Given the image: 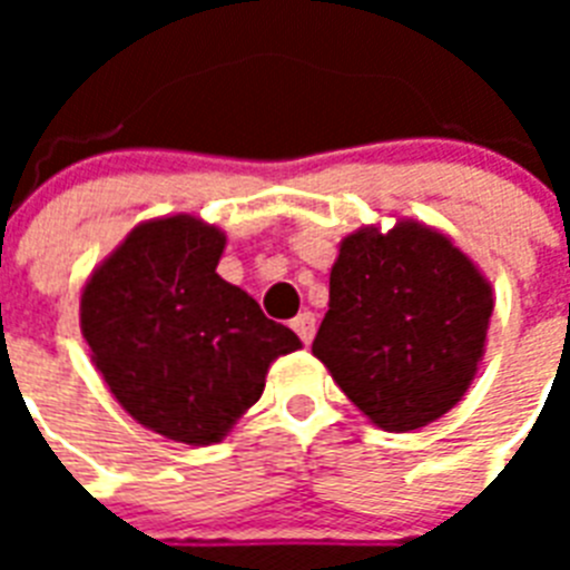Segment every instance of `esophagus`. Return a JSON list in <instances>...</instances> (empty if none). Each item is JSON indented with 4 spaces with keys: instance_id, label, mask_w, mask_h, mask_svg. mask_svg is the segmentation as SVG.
Masks as SVG:
<instances>
[{
    "instance_id": "obj_1",
    "label": "esophagus",
    "mask_w": 570,
    "mask_h": 570,
    "mask_svg": "<svg viewBox=\"0 0 570 570\" xmlns=\"http://www.w3.org/2000/svg\"><path fill=\"white\" fill-rule=\"evenodd\" d=\"M293 331L298 334V337H302L304 346H307V343L313 340V334H316V316H313L311 311L298 313V316L293 320Z\"/></svg>"
}]
</instances>
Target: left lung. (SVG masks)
<instances>
[{"mask_svg":"<svg viewBox=\"0 0 570 570\" xmlns=\"http://www.w3.org/2000/svg\"><path fill=\"white\" fill-rule=\"evenodd\" d=\"M491 311L488 277L446 233L366 224L340 242L313 355L370 423L414 432L468 393Z\"/></svg>","mask_w":570,"mask_h":570,"instance_id":"1","label":"left lung"}]
</instances>
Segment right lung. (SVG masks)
I'll return each instance as SVG.
<instances>
[{
	"label": "right lung",
	"mask_w": 570,
	"mask_h": 570,
	"mask_svg": "<svg viewBox=\"0 0 570 570\" xmlns=\"http://www.w3.org/2000/svg\"><path fill=\"white\" fill-rule=\"evenodd\" d=\"M227 236L195 215L150 218L94 268L79 325L97 373L132 420L168 441L209 446L302 348L215 266Z\"/></svg>",
	"instance_id": "right-lung-1"
}]
</instances>
